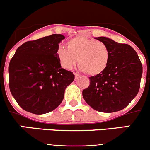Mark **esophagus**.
<instances>
[{
	"instance_id": "1",
	"label": "esophagus",
	"mask_w": 150,
	"mask_h": 150,
	"mask_svg": "<svg viewBox=\"0 0 150 150\" xmlns=\"http://www.w3.org/2000/svg\"><path fill=\"white\" fill-rule=\"evenodd\" d=\"M75 78H78L80 77V75L79 74H78V73H75Z\"/></svg>"
}]
</instances>
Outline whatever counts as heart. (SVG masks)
Listing matches in <instances>:
<instances>
[{"label": "heart", "mask_w": 150, "mask_h": 150, "mask_svg": "<svg viewBox=\"0 0 150 150\" xmlns=\"http://www.w3.org/2000/svg\"><path fill=\"white\" fill-rule=\"evenodd\" d=\"M57 55L62 67L70 69L78 62L80 69L91 75L101 74L109 64L110 52L108 46L101 41L83 35L67 41V47L60 46Z\"/></svg>", "instance_id": "heart-1"}]
</instances>
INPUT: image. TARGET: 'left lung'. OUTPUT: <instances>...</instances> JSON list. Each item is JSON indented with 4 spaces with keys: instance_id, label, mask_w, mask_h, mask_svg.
Returning <instances> with one entry per match:
<instances>
[{
    "instance_id": "left-lung-1",
    "label": "left lung",
    "mask_w": 150,
    "mask_h": 150,
    "mask_svg": "<svg viewBox=\"0 0 150 150\" xmlns=\"http://www.w3.org/2000/svg\"><path fill=\"white\" fill-rule=\"evenodd\" d=\"M108 46L109 64L104 72L89 78L90 85L83 91L86 103L102 112H115L128 105L138 93L142 64L135 50L106 37L95 38Z\"/></svg>"
}]
</instances>
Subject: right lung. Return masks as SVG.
Instances as JSON below:
<instances>
[{"instance_id":"1","label":"right lung","mask_w":150,"mask_h":150,"mask_svg":"<svg viewBox=\"0 0 150 150\" xmlns=\"http://www.w3.org/2000/svg\"><path fill=\"white\" fill-rule=\"evenodd\" d=\"M60 34L25 42L16 49L8 67L9 88L18 104L36 115L50 112L62 102L75 75L62 68L57 55Z\"/></svg>"}]
</instances>
